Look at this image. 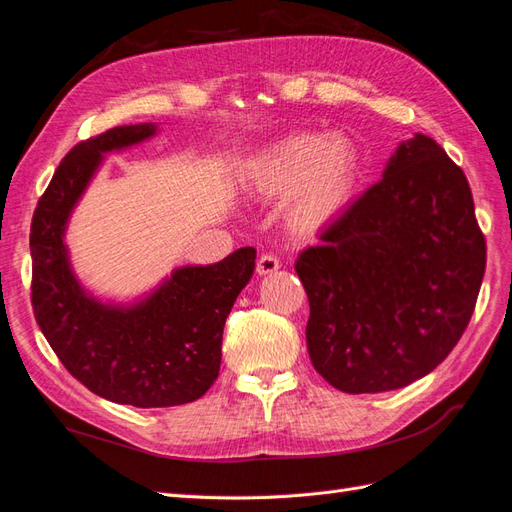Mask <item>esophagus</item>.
Here are the masks:
<instances>
[{"mask_svg": "<svg viewBox=\"0 0 512 512\" xmlns=\"http://www.w3.org/2000/svg\"><path fill=\"white\" fill-rule=\"evenodd\" d=\"M280 269V258L273 256V254H262L256 262V273L258 275H271Z\"/></svg>", "mask_w": 512, "mask_h": 512, "instance_id": "1", "label": "esophagus"}]
</instances>
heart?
Returning a JSON list of instances; mask_svg holds the SVG:
<instances>
[{
  "label": "heart",
  "instance_id": "heart-1",
  "mask_svg": "<svg viewBox=\"0 0 512 512\" xmlns=\"http://www.w3.org/2000/svg\"><path fill=\"white\" fill-rule=\"evenodd\" d=\"M359 151L342 134H290L247 160L243 179L262 196H286V218L316 230L350 203L359 183Z\"/></svg>",
  "mask_w": 512,
  "mask_h": 512
}]
</instances>
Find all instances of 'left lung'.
<instances>
[{"instance_id":"left-lung-1","label":"left lung","mask_w":512,"mask_h":512,"mask_svg":"<svg viewBox=\"0 0 512 512\" xmlns=\"http://www.w3.org/2000/svg\"><path fill=\"white\" fill-rule=\"evenodd\" d=\"M301 252L307 352L344 393L427 376L455 348L485 275V237L463 170L425 134L401 141L382 179Z\"/></svg>"}]
</instances>
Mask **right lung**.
Wrapping results in <instances>:
<instances>
[{"mask_svg": "<svg viewBox=\"0 0 512 512\" xmlns=\"http://www.w3.org/2000/svg\"><path fill=\"white\" fill-rule=\"evenodd\" d=\"M160 123H136L79 143L61 160L32 220V303L70 374L115 404L168 408L203 397L218 378L224 322L256 267L254 247L213 265H185L130 301L91 292L72 267L66 230L108 153L141 145Z\"/></svg>", "mask_w": 512, "mask_h": 512, "instance_id": "1", "label": "right lung"}]
</instances>
